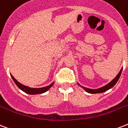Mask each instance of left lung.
Here are the masks:
<instances>
[{
  "label": "left lung",
  "mask_w": 128,
  "mask_h": 128,
  "mask_svg": "<svg viewBox=\"0 0 128 128\" xmlns=\"http://www.w3.org/2000/svg\"><path fill=\"white\" fill-rule=\"evenodd\" d=\"M122 72V68L121 69V70L120 71V72L118 74V75L114 78V79L112 80L110 83H108L105 86H103V87L99 88H96V89H90V88H88L84 87V86H81L80 84L78 83V84L83 89H84V90H85L87 92H88V93L96 94V93H101V92H105V91H107V90H109V89H110V88H112L113 87V86H114L116 83H117V82H118V80L119 78H120V77Z\"/></svg>",
  "instance_id": "obj_1"
}]
</instances>
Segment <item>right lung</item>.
Returning a JSON list of instances; mask_svg holds the SVG:
<instances>
[{"instance_id": "right-lung-1", "label": "right lung", "mask_w": 128, "mask_h": 128, "mask_svg": "<svg viewBox=\"0 0 128 128\" xmlns=\"http://www.w3.org/2000/svg\"><path fill=\"white\" fill-rule=\"evenodd\" d=\"M11 77H12L13 81L14 82V83L16 84V85L18 86L21 90H22L23 91H24L25 92L27 93V94H42V93H44V92H46L47 90H48L50 88L53 86V84H54V82H53L52 83H51L50 85L47 86H45V87L42 88H31L27 86H25L21 84L19 82H18L16 80L14 77L12 76V74H10Z\"/></svg>"}]
</instances>
